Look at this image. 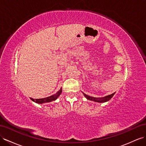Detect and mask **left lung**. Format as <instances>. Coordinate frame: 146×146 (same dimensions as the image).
<instances>
[{
    "instance_id": "1",
    "label": "left lung",
    "mask_w": 146,
    "mask_h": 146,
    "mask_svg": "<svg viewBox=\"0 0 146 146\" xmlns=\"http://www.w3.org/2000/svg\"><path fill=\"white\" fill-rule=\"evenodd\" d=\"M115 93H113L111 94H109V95H108V96L102 97V98H94V97H92V96H90L87 95V94H86L85 93H84V96L86 97V99L88 100L93 101H94V102H107V101H108L111 100Z\"/></svg>"
}]
</instances>
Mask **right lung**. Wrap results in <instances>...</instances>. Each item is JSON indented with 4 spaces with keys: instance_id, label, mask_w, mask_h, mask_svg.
Wrapping results in <instances>:
<instances>
[{
    "instance_id": "right-lung-1",
    "label": "right lung",
    "mask_w": 146,
    "mask_h": 146,
    "mask_svg": "<svg viewBox=\"0 0 146 146\" xmlns=\"http://www.w3.org/2000/svg\"><path fill=\"white\" fill-rule=\"evenodd\" d=\"M61 92H62V88H61V89L59 90L56 94H53V95L50 96L46 97L45 98H41V99H35V100H34L33 98H31V100L38 104H43V103H45V102H49L56 100L59 97V96L60 95Z\"/></svg>"
}]
</instances>
